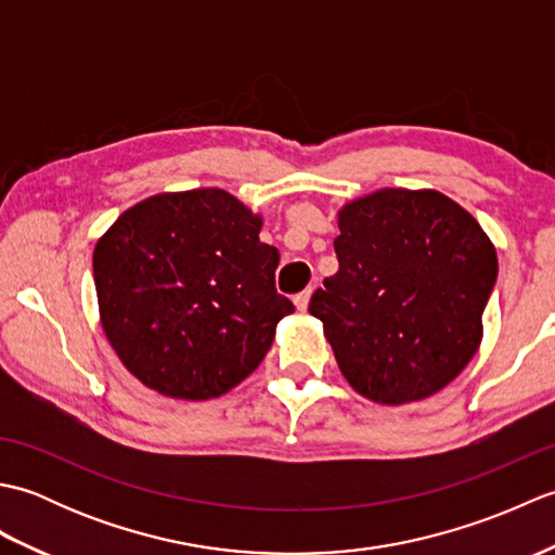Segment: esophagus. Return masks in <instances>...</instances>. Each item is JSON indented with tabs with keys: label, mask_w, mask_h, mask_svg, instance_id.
Masks as SVG:
<instances>
[{
	"label": "esophagus",
	"mask_w": 555,
	"mask_h": 555,
	"mask_svg": "<svg viewBox=\"0 0 555 555\" xmlns=\"http://www.w3.org/2000/svg\"><path fill=\"white\" fill-rule=\"evenodd\" d=\"M310 298H312V288H305V291L298 293L296 298H293V302H296V308L300 312H305V310H308V305H310Z\"/></svg>",
	"instance_id": "1"
}]
</instances>
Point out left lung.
Returning a JSON list of instances; mask_svg holds the SVG:
<instances>
[{"instance_id": "8db88e82", "label": "left lung", "mask_w": 555, "mask_h": 555, "mask_svg": "<svg viewBox=\"0 0 555 555\" xmlns=\"http://www.w3.org/2000/svg\"><path fill=\"white\" fill-rule=\"evenodd\" d=\"M338 271L312 293L338 370L364 398H429L467 367L496 284V247L439 191L382 188L338 211Z\"/></svg>"}]
</instances>
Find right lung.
I'll use <instances>...</instances> for the list:
<instances>
[{
	"label": "right lung",
	"mask_w": 555,
	"mask_h": 555,
	"mask_svg": "<svg viewBox=\"0 0 555 555\" xmlns=\"http://www.w3.org/2000/svg\"><path fill=\"white\" fill-rule=\"evenodd\" d=\"M262 217L219 188L126 209L92 253L100 320L138 382L181 400L231 391L264 360L293 302Z\"/></svg>",
	"instance_id": "obj_1"
}]
</instances>
